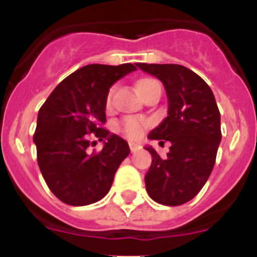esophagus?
Returning a JSON list of instances; mask_svg holds the SVG:
<instances>
[{
    "mask_svg": "<svg viewBox=\"0 0 257 257\" xmlns=\"http://www.w3.org/2000/svg\"><path fill=\"white\" fill-rule=\"evenodd\" d=\"M140 149V145L136 144V143H130V151L133 152V153H135V152H138Z\"/></svg>",
    "mask_w": 257,
    "mask_h": 257,
    "instance_id": "34e87169",
    "label": "esophagus"
}]
</instances>
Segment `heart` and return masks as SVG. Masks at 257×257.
<instances>
[{
	"label": "heart",
	"instance_id": "obj_1",
	"mask_svg": "<svg viewBox=\"0 0 257 257\" xmlns=\"http://www.w3.org/2000/svg\"><path fill=\"white\" fill-rule=\"evenodd\" d=\"M157 81L154 78H151V77H143L140 78L138 82H136V88L139 94L142 95L143 92L145 91V88L149 87L151 85L156 83ZM113 94H114V87H110L106 92L105 97V106L106 108H110L112 105V97ZM148 127V122L143 121V119H139V118L135 117H126L123 121L121 122V131L130 139H139L140 136L144 134V130Z\"/></svg>",
	"mask_w": 257,
	"mask_h": 257
}]
</instances>
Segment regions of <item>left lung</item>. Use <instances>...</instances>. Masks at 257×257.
<instances>
[{
  "label": "left lung",
  "mask_w": 257,
  "mask_h": 257,
  "mask_svg": "<svg viewBox=\"0 0 257 257\" xmlns=\"http://www.w3.org/2000/svg\"><path fill=\"white\" fill-rule=\"evenodd\" d=\"M136 65L160 79L169 99L167 117L148 138L169 140L171 147L166 158L147 147L153 158L145 175L147 192L161 205H184L203 188L216 161L221 142L216 100L210 86L183 65Z\"/></svg>",
  "instance_id": "8db88e82"
}]
</instances>
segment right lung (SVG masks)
I'll return each mask as SVG.
<instances>
[{"mask_svg":"<svg viewBox=\"0 0 257 257\" xmlns=\"http://www.w3.org/2000/svg\"><path fill=\"white\" fill-rule=\"evenodd\" d=\"M121 65L88 64L63 79L40 108L33 142L41 174L55 197L70 206L100 201L130 148L103 124L109 87L135 70ZM104 140L100 152L90 154L91 135Z\"/></svg>","mask_w":257,"mask_h":257,"instance_id":"add662e5","label":"right lung"}]
</instances>
